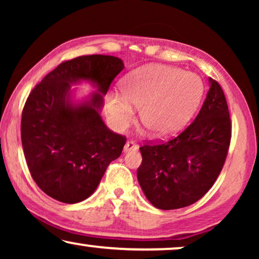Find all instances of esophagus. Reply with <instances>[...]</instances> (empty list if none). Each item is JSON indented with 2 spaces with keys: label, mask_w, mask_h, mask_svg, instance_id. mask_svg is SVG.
Instances as JSON below:
<instances>
[{
  "label": "esophagus",
  "mask_w": 259,
  "mask_h": 259,
  "mask_svg": "<svg viewBox=\"0 0 259 259\" xmlns=\"http://www.w3.org/2000/svg\"><path fill=\"white\" fill-rule=\"evenodd\" d=\"M138 148V145L136 144V141L133 140H128L125 145V147H123V151L125 152H128V151H136Z\"/></svg>",
  "instance_id": "34e87169"
}]
</instances>
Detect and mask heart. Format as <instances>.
Wrapping results in <instances>:
<instances>
[{
  "label": "heart",
  "mask_w": 259,
  "mask_h": 259,
  "mask_svg": "<svg viewBox=\"0 0 259 259\" xmlns=\"http://www.w3.org/2000/svg\"><path fill=\"white\" fill-rule=\"evenodd\" d=\"M204 93L203 81L178 67L148 65L138 68L122 82V92L111 91L107 111L115 128L123 130L140 107V121L155 137L178 132L192 118Z\"/></svg>",
  "instance_id": "obj_1"
}]
</instances>
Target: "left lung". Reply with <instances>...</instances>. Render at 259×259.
I'll use <instances>...</instances> for the list:
<instances>
[{"label":"left lung","instance_id":"obj_1","mask_svg":"<svg viewBox=\"0 0 259 259\" xmlns=\"http://www.w3.org/2000/svg\"><path fill=\"white\" fill-rule=\"evenodd\" d=\"M197 118L168 141L140 147L137 176L150 203L176 210L196 203L211 189L231 141V119L221 84L213 79Z\"/></svg>","mask_w":259,"mask_h":259}]
</instances>
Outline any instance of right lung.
<instances>
[{
  "mask_svg": "<svg viewBox=\"0 0 259 259\" xmlns=\"http://www.w3.org/2000/svg\"><path fill=\"white\" fill-rule=\"evenodd\" d=\"M121 59L83 55L48 73L27 98L21 119L24 158L34 182L66 204L87 199L106 168L120 157L126 137L112 132L100 116L104 95L123 69ZM91 80L97 92L80 105L70 100V84Z\"/></svg>",
  "mask_w": 259,
  "mask_h": 259,
  "instance_id": "obj_1",
  "label": "right lung"
}]
</instances>
